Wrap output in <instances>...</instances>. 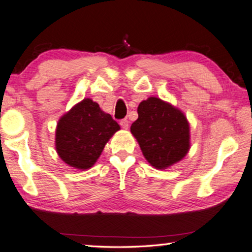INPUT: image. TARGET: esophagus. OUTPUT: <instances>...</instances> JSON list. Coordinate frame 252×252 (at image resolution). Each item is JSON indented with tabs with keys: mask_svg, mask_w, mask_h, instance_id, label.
I'll use <instances>...</instances> for the list:
<instances>
[{
	"mask_svg": "<svg viewBox=\"0 0 252 252\" xmlns=\"http://www.w3.org/2000/svg\"><path fill=\"white\" fill-rule=\"evenodd\" d=\"M120 126H121L123 129H127V127H129V121H127L126 119H122L121 121H120Z\"/></svg>",
	"mask_w": 252,
	"mask_h": 252,
	"instance_id": "esophagus-1",
	"label": "esophagus"
}]
</instances>
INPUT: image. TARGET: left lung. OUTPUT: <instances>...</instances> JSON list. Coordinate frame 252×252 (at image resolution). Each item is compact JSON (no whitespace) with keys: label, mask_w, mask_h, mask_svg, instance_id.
Wrapping results in <instances>:
<instances>
[{"label":"left lung","mask_w":252,"mask_h":252,"mask_svg":"<svg viewBox=\"0 0 252 252\" xmlns=\"http://www.w3.org/2000/svg\"><path fill=\"white\" fill-rule=\"evenodd\" d=\"M131 133L145 158L159 170L181 160L190 148L189 123L185 114L156 97L139 104Z\"/></svg>","instance_id":"obj_1"}]
</instances>
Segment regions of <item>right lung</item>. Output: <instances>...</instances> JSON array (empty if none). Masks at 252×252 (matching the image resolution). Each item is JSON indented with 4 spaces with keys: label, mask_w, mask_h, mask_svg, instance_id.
Masks as SVG:
<instances>
[{
    "label": "right lung",
    "mask_w": 252,
    "mask_h": 252,
    "mask_svg": "<svg viewBox=\"0 0 252 252\" xmlns=\"http://www.w3.org/2000/svg\"><path fill=\"white\" fill-rule=\"evenodd\" d=\"M118 122L99 105L86 98L63 115L56 127V152L70 166L87 170L98 159Z\"/></svg>",
    "instance_id": "1"
}]
</instances>
